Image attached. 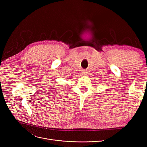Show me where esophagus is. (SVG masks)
<instances>
[{"label":"esophagus","mask_w":147,"mask_h":147,"mask_svg":"<svg viewBox=\"0 0 147 147\" xmlns=\"http://www.w3.org/2000/svg\"><path fill=\"white\" fill-rule=\"evenodd\" d=\"M87 71L86 70H83V71H82V75H86L87 74Z\"/></svg>","instance_id":"34e87169"}]
</instances>
